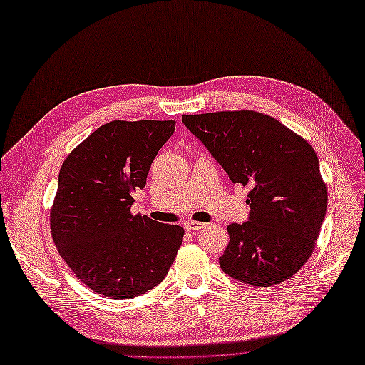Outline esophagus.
Listing matches in <instances>:
<instances>
[{"instance_id":"34e87169","label":"esophagus","mask_w":365,"mask_h":365,"mask_svg":"<svg viewBox=\"0 0 365 365\" xmlns=\"http://www.w3.org/2000/svg\"><path fill=\"white\" fill-rule=\"evenodd\" d=\"M183 226H185V229H186L187 232H197V230L205 227V222H200V221H186Z\"/></svg>"}]
</instances>
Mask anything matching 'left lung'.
Listing matches in <instances>:
<instances>
[{
    "instance_id": "obj_1",
    "label": "left lung",
    "mask_w": 365,
    "mask_h": 365,
    "mask_svg": "<svg viewBox=\"0 0 365 365\" xmlns=\"http://www.w3.org/2000/svg\"><path fill=\"white\" fill-rule=\"evenodd\" d=\"M182 123L233 183L250 186L249 220L227 226L222 272L255 287L296 274L314 250L327 207L314 148L259 112L183 115Z\"/></svg>"
}]
</instances>
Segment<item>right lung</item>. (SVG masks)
I'll list each match as a JSON object with an SVG mask.
<instances>
[{
  "instance_id": "1",
  "label": "right lung",
  "mask_w": 365,
  "mask_h": 365,
  "mask_svg": "<svg viewBox=\"0 0 365 365\" xmlns=\"http://www.w3.org/2000/svg\"><path fill=\"white\" fill-rule=\"evenodd\" d=\"M174 121H112L69 155L58 173L51 232L73 273L98 294L133 299L155 288L183 241V227L132 215Z\"/></svg>"
}]
</instances>
